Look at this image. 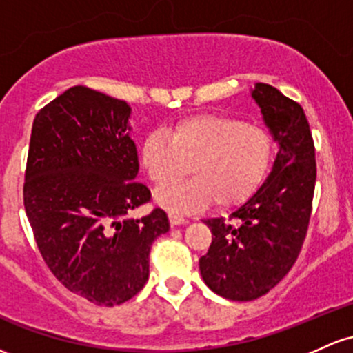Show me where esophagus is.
I'll list each match as a JSON object with an SVG mask.
<instances>
[{
  "label": "esophagus",
  "mask_w": 353,
  "mask_h": 353,
  "mask_svg": "<svg viewBox=\"0 0 353 353\" xmlns=\"http://www.w3.org/2000/svg\"><path fill=\"white\" fill-rule=\"evenodd\" d=\"M169 221H170V224H172V226H179V224L188 223L184 216L177 214V212H169Z\"/></svg>",
  "instance_id": "34e87169"
}]
</instances>
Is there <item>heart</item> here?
Segmentation results:
<instances>
[{
    "mask_svg": "<svg viewBox=\"0 0 353 353\" xmlns=\"http://www.w3.org/2000/svg\"><path fill=\"white\" fill-rule=\"evenodd\" d=\"M141 165L149 179L165 184L192 164L193 177L162 185L161 206L196 211L212 203L230 208L245 201L268 174L273 141L266 130L228 115H196L177 122L169 134L152 130L141 144Z\"/></svg>",
    "mask_w": 353,
    "mask_h": 353,
    "instance_id": "b5f03b06",
    "label": "heart"
}]
</instances>
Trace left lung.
I'll list each match as a JSON object with an SVG mask.
<instances>
[{
	"mask_svg": "<svg viewBox=\"0 0 353 353\" xmlns=\"http://www.w3.org/2000/svg\"><path fill=\"white\" fill-rule=\"evenodd\" d=\"M280 145L268 179L230 218L206 219L212 233L199 259L204 283L218 295L250 301L266 295L295 265L307 238L316 162L303 108L268 83L251 92Z\"/></svg>",
	"mask_w": 353,
	"mask_h": 353,
	"instance_id": "8db88e82",
	"label": "left lung"
}]
</instances>
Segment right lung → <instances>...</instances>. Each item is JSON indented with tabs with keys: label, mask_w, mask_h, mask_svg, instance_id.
<instances>
[{
	"label": "right lung",
	"mask_w": 353,
	"mask_h": 353,
	"mask_svg": "<svg viewBox=\"0 0 353 353\" xmlns=\"http://www.w3.org/2000/svg\"><path fill=\"white\" fill-rule=\"evenodd\" d=\"M123 100L77 85L33 120L23 203L34 241L53 276L99 307L122 305L149 280L150 246L169 231L161 208L135 181L137 147Z\"/></svg>",
	"instance_id": "add662e5"
}]
</instances>
